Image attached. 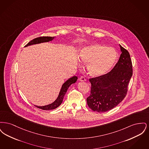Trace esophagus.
Returning a JSON list of instances; mask_svg holds the SVG:
<instances>
[{"label":"esophagus","mask_w":149,"mask_h":149,"mask_svg":"<svg viewBox=\"0 0 149 149\" xmlns=\"http://www.w3.org/2000/svg\"><path fill=\"white\" fill-rule=\"evenodd\" d=\"M79 80L80 81H84L86 80V79L84 77H80L79 78Z\"/></svg>","instance_id":"obj_1"}]
</instances>
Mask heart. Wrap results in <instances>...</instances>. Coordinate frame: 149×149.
Instances as JSON below:
<instances>
[{
    "label": "heart",
    "mask_w": 149,
    "mask_h": 149,
    "mask_svg": "<svg viewBox=\"0 0 149 149\" xmlns=\"http://www.w3.org/2000/svg\"><path fill=\"white\" fill-rule=\"evenodd\" d=\"M117 57L116 50L99 43L86 46L80 51V61L87 64V70L93 77L106 74L113 67Z\"/></svg>",
    "instance_id": "heart-1"
}]
</instances>
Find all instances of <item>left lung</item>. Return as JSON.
<instances>
[{
	"label": "left lung",
	"mask_w": 149,
	"mask_h": 149,
	"mask_svg": "<svg viewBox=\"0 0 149 149\" xmlns=\"http://www.w3.org/2000/svg\"><path fill=\"white\" fill-rule=\"evenodd\" d=\"M120 46L122 53L113 69L102 76L89 79L91 91L86 102L93 111H108L120 103L126 95L132 75V65L127 50Z\"/></svg>",
	"instance_id": "left-lung-1"
}]
</instances>
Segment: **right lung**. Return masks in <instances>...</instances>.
Masks as SVG:
<instances>
[{
	"label": "right lung",
	"instance_id": "right-lung-1",
	"mask_svg": "<svg viewBox=\"0 0 149 149\" xmlns=\"http://www.w3.org/2000/svg\"><path fill=\"white\" fill-rule=\"evenodd\" d=\"M55 38H56V37H48V36L36 38L33 40L29 42L25 46V47H27L29 46H31L32 45L38 44L41 43L47 42L52 41ZM77 79H78L77 77L74 76L71 78H69L68 80H67L62 85L57 98L53 103H51L50 104L43 106H35L43 110H52L56 108L59 106H60L61 104L62 103L64 96L67 92L68 88H69V86L71 84L75 83L77 81Z\"/></svg>",
	"mask_w": 149,
	"mask_h": 149
}]
</instances>
